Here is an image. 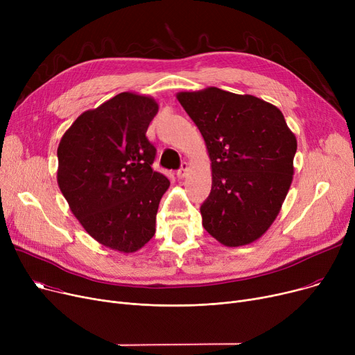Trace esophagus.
<instances>
[{
    "label": "esophagus",
    "mask_w": 355,
    "mask_h": 355,
    "mask_svg": "<svg viewBox=\"0 0 355 355\" xmlns=\"http://www.w3.org/2000/svg\"><path fill=\"white\" fill-rule=\"evenodd\" d=\"M187 174H189V164H187V162H182V164H181V168L177 171V177H178L180 180H182V178L187 177Z\"/></svg>",
    "instance_id": "34e87169"
}]
</instances>
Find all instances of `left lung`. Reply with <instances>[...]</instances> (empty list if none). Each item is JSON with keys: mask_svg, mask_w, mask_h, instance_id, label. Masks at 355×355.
<instances>
[{"mask_svg": "<svg viewBox=\"0 0 355 355\" xmlns=\"http://www.w3.org/2000/svg\"><path fill=\"white\" fill-rule=\"evenodd\" d=\"M211 161L202 227L227 248L262 237L282 209L293 178L296 138L275 105L218 87L180 92Z\"/></svg>", "mask_w": 355, "mask_h": 355, "instance_id": "obj_1", "label": "left lung"}]
</instances>
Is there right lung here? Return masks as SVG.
<instances>
[{"label":"right lung","instance_id":"add662e5","mask_svg":"<svg viewBox=\"0 0 355 355\" xmlns=\"http://www.w3.org/2000/svg\"><path fill=\"white\" fill-rule=\"evenodd\" d=\"M154 98L122 92L71 123L58 148V184L83 229L105 248L134 253L155 234L159 201L170 187L153 170L146 129Z\"/></svg>","mask_w":355,"mask_h":355}]
</instances>
